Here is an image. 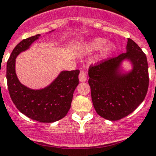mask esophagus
I'll return each mask as SVG.
<instances>
[{
    "instance_id": "1",
    "label": "esophagus",
    "mask_w": 156,
    "mask_h": 156,
    "mask_svg": "<svg viewBox=\"0 0 156 156\" xmlns=\"http://www.w3.org/2000/svg\"><path fill=\"white\" fill-rule=\"evenodd\" d=\"M87 77L86 73H85V72H83V71H81L79 74V81H80V82H84V81H87Z\"/></svg>"
}]
</instances>
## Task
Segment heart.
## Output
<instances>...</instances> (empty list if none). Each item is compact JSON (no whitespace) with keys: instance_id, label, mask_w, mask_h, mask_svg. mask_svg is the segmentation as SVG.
Here are the masks:
<instances>
[{"instance_id":"1","label":"heart","mask_w":156,"mask_h":156,"mask_svg":"<svg viewBox=\"0 0 156 156\" xmlns=\"http://www.w3.org/2000/svg\"><path fill=\"white\" fill-rule=\"evenodd\" d=\"M106 39L96 37L86 42L85 46L89 51H95L100 49L98 58L103 60L109 57L115 49V45L113 42H106Z\"/></svg>"}]
</instances>
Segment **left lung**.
I'll list each match as a JSON object with an SVG mask.
<instances>
[{"instance_id": "8db88e82", "label": "left lung", "mask_w": 156, "mask_h": 156, "mask_svg": "<svg viewBox=\"0 0 156 156\" xmlns=\"http://www.w3.org/2000/svg\"><path fill=\"white\" fill-rule=\"evenodd\" d=\"M125 61L131 66L129 70L124 69ZM88 75L95 110L108 120H118L133 112L148 90L147 57L131 39H128L126 53L91 66Z\"/></svg>"}]
</instances>
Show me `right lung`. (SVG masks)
I'll return each instance as SVG.
<instances>
[{
    "label": "right lung",
    "mask_w": 156,
    "mask_h": 156,
    "mask_svg": "<svg viewBox=\"0 0 156 156\" xmlns=\"http://www.w3.org/2000/svg\"><path fill=\"white\" fill-rule=\"evenodd\" d=\"M40 36L23 39L15 47L6 64V81L12 101L21 113L40 122H54L64 117L70 109L73 93L79 83L80 72L61 71L50 84L42 89H31L22 84L16 73V59L30 48Z\"/></svg>",
    "instance_id": "right-lung-1"
}]
</instances>
